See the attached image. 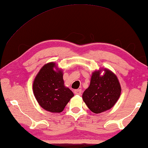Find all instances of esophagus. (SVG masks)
I'll list each match as a JSON object with an SVG mask.
<instances>
[{
  "mask_svg": "<svg viewBox=\"0 0 148 148\" xmlns=\"http://www.w3.org/2000/svg\"><path fill=\"white\" fill-rule=\"evenodd\" d=\"M82 90H80V89H79V90H74V94L75 95H82Z\"/></svg>",
  "mask_w": 148,
  "mask_h": 148,
  "instance_id": "34e87169",
  "label": "esophagus"
}]
</instances>
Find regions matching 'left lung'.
<instances>
[{
    "label": "left lung",
    "instance_id": "obj_1",
    "mask_svg": "<svg viewBox=\"0 0 148 148\" xmlns=\"http://www.w3.org/2000/svg\"><path fill=\"white\" fill-rule=\"evenodd\" d=\"M104 74L100 75L101 70L92 73L90 84L82 95L83 100L92 112L99 114L110 109L120 97L121 88L116 75L104 69Z\"/></svg>",
    "mask_w": 148,
    "mask_h": 148
}]
</instances>
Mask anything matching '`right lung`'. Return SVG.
Segmentation results:
<instances>
[{
    "instance_id": "obj_1",
    "label": "right lung",
    "mask_w": 148,
    "mask_h": 148,
    "mask_svg": "<svg viewBox=\"0 0 148 148\" xmlns=\"http://www.w3.org/2000/svg\"><path fill=\"white\" fill-rule=\"evenodd\" d=\"M62 76V71L52 62L44 64L34 79V96L40 106L48 112H61L74 96L72 91L64 86Z\"/></svg>"
}]
</instances>
